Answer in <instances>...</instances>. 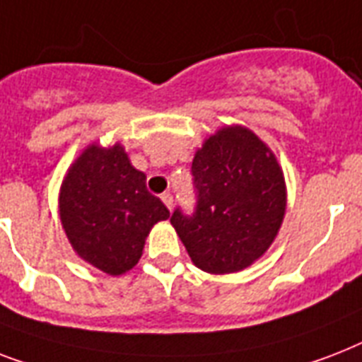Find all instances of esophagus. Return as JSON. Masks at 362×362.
Listing matches in <instances>:
<instances>
[{
	"label": "esophagus",
	"instance_id": "obj_1",
	"mask_svg": "<svg viewBox=\"0 0 362 362\" xmlns=\"http://www.w3.org/2000/svg\"><path fill=\"white\" fill-rule=\"evenodd\" d=\"M161 201H163L167 209L173 210V195H170V193H163V195H161Z\"/></svg>",
	"mask_w": 362,
	"mask_h": 362
}]
</instances>
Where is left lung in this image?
Returning <instances> with one entry per match:
<instances>
[{
    "instance_id": "1",
    "label": "left lung",
    "mask_w": 362,
    "mask_h": 362,
    "mask_svg": "<svg viewBox=\"0 0 362 362\" xmlns=\"http://www.w3.org/2000/svg\"><path fill=\"white\" fill-rule=\"evenodd\" d=\"M197 189L193 216L175 210L170 223L193 264L231 274L263 257L286 216L287 189L274 152L244 125L204 139L192 163Z\"/></svg>"
}]
</instances>
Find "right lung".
<instances>
[{"label": "right lung", "instance_id": "1", "mask_svg": "<svg viewBox=\"0 0 362 362\" xmlns=\"http://www.w3.org/2000/svg\"><path fill=\"white\" fill-rule=\"evenodd\" d=\"M169 216L120 142L109 148L88 144L59 187V220L71 247L110 276L139 263L152 227Z\"/></svg>", "mask_w": 362, "mask_h": 362}]
</instances>
